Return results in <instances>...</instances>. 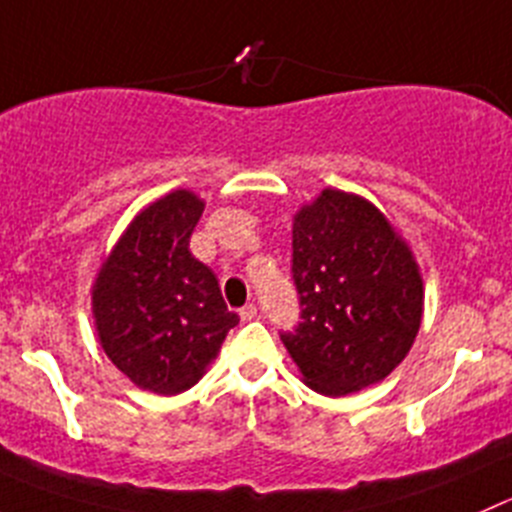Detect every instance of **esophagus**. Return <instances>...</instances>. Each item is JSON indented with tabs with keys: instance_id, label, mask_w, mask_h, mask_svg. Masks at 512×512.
<instances>
[{
	"instance_id": "esophagus-1",
	"label": "esophagus",
	"mask_w": 512,
	"mask_h": 512,
	"mask_svg": "<svg viewBox=\"0 0 512 512\" xmlns=\"http://www.w3.org/2000/svg\"><path fill=\"white\" fill-rule=\"evenodd\" d=\"M256 311H259V309H256V306H253V304H246V306H243L241 311H238V314H241V319H243V321H251L253 316H256Z\"/></svg>"
}]
</instances>
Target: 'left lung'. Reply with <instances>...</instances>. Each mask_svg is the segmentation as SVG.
<instances>
[{
	"mask_svg": "<svg viewBox=\"0 0 512 512\" xmlns=\"http://www.w3.org/2000/svg\"><path fill=\"white\" fill-rule=\"evenodd\" d=\"M299 324L281 342L306 384L342 397L387 377L422 321V279L405 241L359 196L324 191L294 218Z\"/></svg>",
	"mask_w": 512,
	"mask_h": 512,
	"instance_id": "obj_1",
	"label": "left lung"
}]
</instances>
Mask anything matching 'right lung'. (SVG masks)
I'll return each mask as SVG.
<instances>
[{
  "label": "right lung",
  "instance_id": "add662e5",
  "mask_svg": "<svg viewBox=\"0 0 512 512\" xmlns=\"http://www.w3.org/2000/svg\"><path fill=\"white\" fill-rule=\"evenodd\" d=\"M201 213V198L188 191L155 201L130 223L92 289L102 349L155 394L193 387L238 324L216 274L188 251Z\"/></svg>",
  "mask_w": 512,
  "mask_h": 512
}]
</instances>
